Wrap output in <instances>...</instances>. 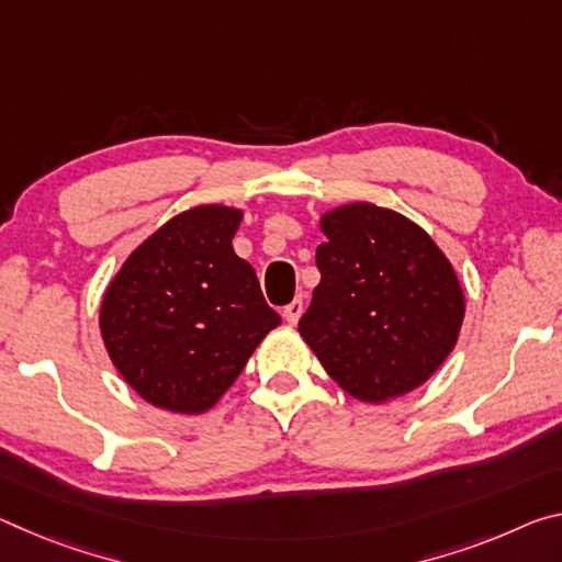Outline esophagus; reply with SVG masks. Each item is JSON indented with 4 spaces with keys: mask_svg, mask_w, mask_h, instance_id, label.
I'll use <instances>...</instances> for the list:
<instances>
[{
    "mask_svg": "<svg viewBox=\"0 0 562 562\" xmlns=\"http://www.w3.org/2000/svg\"><path fill=\"white\" fill-rule=\"evenodd\" d=\"M302 307H305V302H302V297H295V300H292L290 305L282 310L284 323H288V325H297V319H300V315H302Z\"/></svg>",
    "mask_w": 562,
    "mask_h": 562,
    "instance_id": "1",
    "label": "esophagus"
}]
</instances>
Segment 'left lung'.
<instances>
[{
	"label": "left lung",
	"instance_id": "1",
	"mask_svg": "<svg viewBox=\"0 0 562 562\" xmlns=\"http://www.w3.org/2000/svg\"><path fill=\"white\" fill-rule=\"evenodd\" d=\"M319 284L297 333L347 395L380 405L448 360L465 319L456 267L413 220L372 202L325 212Z\"/></svg>",
	"mask_w": 562,
	"mask_h": 562
}]
</instances>
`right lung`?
<instances>
[{"mask_svg":"<svg viewBox=\"0 0 562 562\" xmlns=\"http://www.w3.org/2000/svg\"><path fill=\"white\" fill-rule=\"evenodd\" d=\"M243 217L227 204L184 210L132 249L106 284L104 350L145 403L207 413L280 325L252 265L235 255Z\"/></svg>","mask_w":562,"mask_h":562,"instance_id":"add662e5","label":"right lung"}]
</instances>
